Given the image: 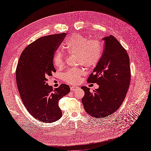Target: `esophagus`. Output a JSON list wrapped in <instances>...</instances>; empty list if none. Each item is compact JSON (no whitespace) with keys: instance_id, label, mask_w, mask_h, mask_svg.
<instances>
[{"instance_id":"1","label":"esophagus","mask_w":151,"mask_h":151,"mask_svg":"<svg viewBox=\"0 0 151 151\" xmlns=\"http://www.w3.org/2000/svg\"><path fill=\"white\" fill-rule=\"evenodd\" d=\"M78 88H79V87H77V86H71V87H70V90H71L72 91H76Z\"/></svg>"}]
</instances>
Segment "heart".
Here are the masks:
<instances>
[{
    "label": "heart",
    "instance_id": "heart-1",
    "mask_svg": "<svg viewBox=\"0 0 151 151\" xmlns=\"http://www.w3.org/2000/svg\"><path fill=\"white\" fill-rule=\"evenodd\" d=\"M64 50L69 53H75L76 62L87 67L96 65L103 54V45L96 38L88 39L80 35H72L64 45ZM65 62L64 55L62 52H57L53 57L55 66L62 67ZM84 70L81 68H70L63 74V79L67 83L75 84L81 81L84 74Z\"/></svg>",
    "mask_w": 151,
    "mask_h": 151
}]
</instances>
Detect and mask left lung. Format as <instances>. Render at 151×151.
<instances>
[{
  "label": "left lung",
  "mask_w": 151,
  "mask_h": 151,
  "mask_svg": "<svg viewBox=\"0 0 151 151\" xmlns=\"http://www.w3.org/2000/svg\"><path fill=\"white\" fill-rule=\"evenodd\" d=\"M104 49L102 57L88 79L96 83L98 89L91 92L83 86L84 96L82 103L88 114L103 118L115 112L124 100L131 75L129 57L116 38L112 35L103 38Z\"/></svg>",
  "instance_id": "8db88e82"
}]
</instances>
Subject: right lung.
Returning a JSON list of instances; mask_svg holds the SVG:
<instances>
[{
  "instance_id": "obj_1",
  "label": "right lung",
  "mask_w": 151,
  "mask_h": 151,
  "mask_svg": "<svg viewBox=\"0 0 151 151\" xmlns=\"http://www.w3.org/2000/svg\"><path fill=\"white\" fill-rule=\"evenodd\" d=\"M66 34L43 36L27 46L22 52L16 67L18 91L27 110L35 119L52 123L62 115L58 101L70 92L69 86L62 84L53 89L47 77L56 70L53 57Z\"/></svg>"
}]
</instances>
